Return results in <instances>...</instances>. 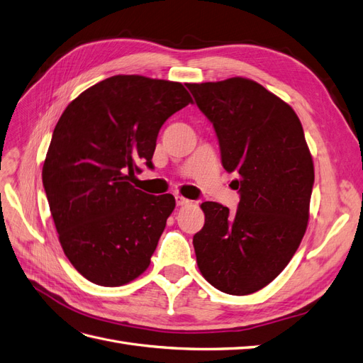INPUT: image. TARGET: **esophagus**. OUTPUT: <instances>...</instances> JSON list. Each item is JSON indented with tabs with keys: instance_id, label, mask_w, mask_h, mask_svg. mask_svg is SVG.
I'll list each match as a JSON object with an SVG mask.
<instances>
[{
	"instance_id": "esophagus-1",
	"label": "esophagus",
	"mask_w": 363,
	"mask_h": 363,
	"mask_svg": "<svg viewBox=\"0 0 363 363\" xmlns=\"http://www.w3.org/2000/svg\"><path fill=\"white\" fill-rule=\"evenodd\" d=\"M175 203H177V206H186V204L191 203V200L184 199V196H182V195H177V196H175Z\"/></svg>"
}]
</instances>
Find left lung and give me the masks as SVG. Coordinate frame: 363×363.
Returning <instances> with one entry per match:
<instances>
[{
	"instance_id": "1",
	"label": "left lung",
	"mask_w": 363,
	"mask_h": 363,
	"mask_svg": "<svg viewBox=\"0 0 363 363\" xmlns=\"http://www.w3.org/2000/svg\"><path fill=\"white\" fill-rule=\"evenodd\" d=\"M186 86L215 128L240 199L233 213L213 201L201 204L196 263L216 289L248 295L279 276L306 233L315 180L311 151L292 107L262 84L235 77Z\"/></svg>"
}]
</instances>
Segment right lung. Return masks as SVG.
Segmentation results:
<instances>
[{"instance_id":"1","label":"right lung","mask_w":363,"mask_h":363,"mask_svg":"<svg viewBox=\"0 0 363 363\" xmlns=\"http://www.w3.org/2000/svg\"><path fill=\"white\" fill-rule=\"evenodd\" d=\"M192 103L177 82L113 75L80 94L52 131L43 188L65 255L84 279L123 286L144 272L175 207L133 186L160 127Z\"/></svg>"}]
</instances>
